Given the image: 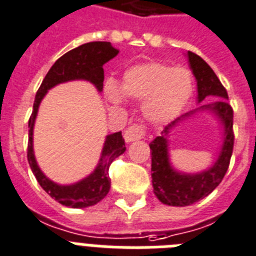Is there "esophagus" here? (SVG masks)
Instances as JSON below:
<instances>
[{
  "instance_id": "esophagus-1",
  "label": "esophagus",
  "mask_w": 256,
  "mask_h": 256,
  "mask_svg": "<svg viewBox=\"0 0 256 256\" xmlns=\"http://www.w3.org/2000/svg\"><path fill=\"white\" fill-rule=\"evenodd\" d=\"M145 136V130L141 126H137V124H133L124 130V140L126 142H133V141H137V140H141Z\"/></svg>"
}]
</instances>
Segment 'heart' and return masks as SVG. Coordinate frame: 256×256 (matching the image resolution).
I'll list each match as a JSON object with an SVG mask.
<instances>
[{"mask_svg":"<svg viewBox=\"0 0 256 256\" xmlns=\"http://www.w3.org/2000/svg\"><path fill=\"white\" fill-rule=\"evenodd\" d=\"M193 93L190 72L164 63H144L124 72L120 88L108 80L104 97L112 106L123 107L124 96L144 101V114L154 124H166L178 116Z\"/></svg>","mask_w":256,"mask_h":256,"instance_id":"obj_1","label":"heart"}]
</instances>
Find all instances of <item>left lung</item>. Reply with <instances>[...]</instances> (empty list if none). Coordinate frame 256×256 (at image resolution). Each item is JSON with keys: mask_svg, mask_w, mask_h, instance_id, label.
<instances>
[{"mask_svg": "<svg viewBox=\"0 0 256 256\" xmlns=\"http://www.w3.org/2000/svg\"><path fill=\"white\" fill-rule=\"evenodd\" d=\"M196 82L198 107L166 126L160 136L149 144L152 152V182L155 196L168 206L185 207L203 200L215 190L228 170L232 156L233 110L228 104V94L214 70L200 56L185 54ZM207 96H219L214 102H203ZM200 113H210L220 126L223 138L218 158L210 168L198 172H180L172 164L169 154V137L174 128Z\"/></svg>", "mask_w": 256, "mask_h": 256, "instance_id": "obj_1", "label": "left lung"}]
</instances>
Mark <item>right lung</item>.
Here are the masks:
<instances>
[{"label": "right lung", "mask_w": 256, "mask_h": 256, "mask_svg": "<svg viewBox=\"0 0 256 256\" xmlns=\"http://www.w3.org/2000/svg\"><path fill=\"white\" fill-rule=\"evenodd\" d=\"M119 50L107 41H93L82 44L56 60L46 74L42 84L38 88L34 97V111L28 122L30 134H28L27 158L30 167L36 176V180L53 200L60 204L71 208H85L102 200L110 190L111 181L108 178V168L118 156L126 152L122 132L107 134L102 148L101 156L93 172L76 181L74 184L62 185L50 180L41 171L37 163L34 150V128L36 122L38 107L48 92L56 85L63 82L82 80L94 85L98 93L104 90V64L118 56Z\"/></svg>", "instance_id": "right-lung-1"}]
</instances>
